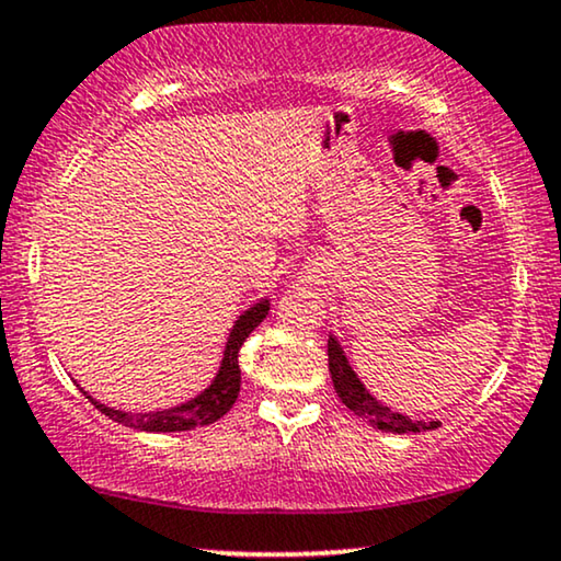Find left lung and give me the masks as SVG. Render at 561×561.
I'll use <instances>...</instances> for the list:
<instances>
[{
	"mask_svg": "<svg viewBox=\"0 0 561 561\" xmlns=\"http://www.w3.org/2000/svg\"><path fill=\"white\" fill-rule=\"evenodd\" d=\"M328 369H331L333 377V387L339 392V398L343 405L348 410H354L358 417L369 421L375 428L387 431V433H417V431H428L436 428V421L433 423H423V421H413V417L394 413L387 405H382L375 394H371L367 387H364L362 379L354 371V367L348 364L346 354H343L341 343L335 335H328Z\"/></svg>",
	"mask_w": 561,
	"mask_h": 561,
	"instance_id": "1",
	"label": "left lung"
}]
</instances>
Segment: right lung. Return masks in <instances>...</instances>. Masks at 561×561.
I'll return each instance as SVG.
<instances>
[{"mask_svg":"<svg viewBox=\"0 0 561 561\" xmlns=\"http://www.w3.org/2000/svg\"><path fill=\"white\" fill-rule=\"evenodd\" d=\"M268 316V300L253 302L249 310H243L241 316L236 318L233 328H230L226 348H222V362L218 367V375L213 377V382L205 387L203 392L194 394L192 400L179 402L174 408L163 410H148V413H128V410H117L104 405V402L94 400L92 394H87V400L92 402L96 410H102L104 415L112 417L115 423L128 425V428L136 431H148V433H171V431H192L199 428V425H210L220 421L222 415L233 408L238 400V392H241V367H238V351H241L243 341L249 339V333L256 328L261 320Z\"/></svg>","mask_w":561,"mask_h":561,"instance_id":"1","label":"right lung"}]
</instances>
